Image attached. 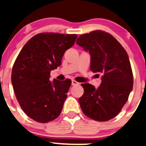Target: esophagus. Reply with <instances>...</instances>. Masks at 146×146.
<instances>
[{
    "label": "esophagus",
    "instance_id": "esophagus-1",
    "mask_svg": "<svg viewBox=\"0 0 146 146\" xmlns=\"http://www.w3.org/2000/svg\"><path fill=\"white\" fill-rule=\"evenodd\" d=\"M79 82H77V81H76V80H72V85H79Z\"/></svg>",
    "mask_w": 146,
    "mask_h": 146
}]
</instances>
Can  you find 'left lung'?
Listing matches in <instances>:
<instances>
[{
  "label": "left lung",
  "mask_w": 146,
  "mask_h": 146,
  "mask_svg": "<svg viewBox=\"0 0 146 146\" xmlns=\"http://www.w3.org/2000/svg\"><path fill=\"white\" fill-rule=\"evenodd\" d=\"M76 44L89 51L90 70L102 74L98 88L89 83L81 85L84 93L78 100L82 112L98 121L110 120L120 112L133 89L129 56L112 35L101 30L80 35Z\"/></svg>",
  "instance_id": "8db88e82"
}]
</instances>
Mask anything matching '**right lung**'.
Instances as JSON below:
<instances>
[{
	"label": "right lung",
	"instance_id": "right-lung-1",
	"mask_svg": "<svg viewBox=\"0 0 146 146\" xmlns=\"http://www.w3.org/2000/svg\"><path fill=\"white\" fill-rule=\"evenodd\" d=\"M76 35L40 33L25 44L12 70L16 98L33 120L47 123L60 115L71 80H49L51 70L61 65L66 50L75 44Z\"/></svg>",
	"mask_w": 146,
	"mask_h": 146
}]
</instances>
